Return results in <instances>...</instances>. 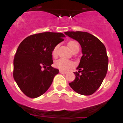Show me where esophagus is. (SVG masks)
<instances>
[{
	"label": "esophagus",
	"mask_w": 123,
	"mask_h": 123,
	"mask_svg": "<svg viewBox=\"0 0 123 123\" xmlns=\"http://www.w3.org/2000/svg\"><path fill=\"white\" fill-rule=\"evenodd\" d=\"M59 73L60 74H67V71H62V70H60Z\"/></svg>",
	"instance_id": "34e87169"
}]
</instances>
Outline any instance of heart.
Listing matches in <instances>:
<instances>
[{
	"label": "heart",
	"mask_w": 123,
	"mask_h": 123,
	"mask_svg": "<svg viewBox=\"0 0 123 123\" xmlns=\"http://www.w3.org/2000/svg\"><path fill=\"white\" fill-rule=\"evenodd\" d=\"M68 46L70 48V49L72 50L75 46L78 45V43L75 41H71L69 42L68 44ZM57 47L58 46L56 45L54 48L53 50H52V55L54 56H56V50H57ZM55 67L56 68L62 70V71H68L70 68H72L74 66V63L72 61L66 59V58H60L58 60H56L54 63Z\"/></svg>",
	"instance_id": "b5f03b06"
}]
</instances>
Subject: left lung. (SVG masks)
I'll return each instance as SVG.
<instances>
[{
  "label": "left lung",
  "mask_w": 123,
  "mask_h": 123,
  "mask_svg": "<svg viewBox=\"0 0 123 123\" xmlns=\"http://www.w3.org/2000/svg\"><path fill=\"white\" fill-rule=\"evenodd\" d=\"M65 34L79 42L82 53L77 68L79 71L74 73L76 78L69 83V86L81 95H92L100 87L107 73L106 48L98 38L87 32L67 31Z\"/></svg>",
  "instance_id": "8db88e82"
}]
</instances>
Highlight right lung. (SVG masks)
I'll return each instance as SVG.
<instances>
[{
    "instance_id": "add662e5",
    "label": "right lung",
    "mask_w": 123,
    "mask_h": 123,
    "mask_svg": "<svg viewBox=\"0 0 123 123\" xmlns=\"http://www.w3.org/2000/svg\"><path fill=\"white\" fill-rule=\"evenodd\" d=\"M65 36L45 32L29 36L18 46L13 60V78L25 95L36 98L44 94L59 70L53 64L52 52ZM46 68L42 70V68Z\"/></svg>"
}]
</instances>
